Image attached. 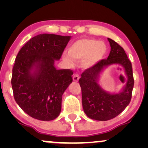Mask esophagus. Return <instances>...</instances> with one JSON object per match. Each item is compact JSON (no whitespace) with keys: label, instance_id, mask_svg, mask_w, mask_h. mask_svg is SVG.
Instances as JSON below:
<instances>
[{"label":"esophagus","instance_id":"1","mask_svg":"<svg viewBox=\"0 0 148 148\" xmlns=\"http://www.w3.org/2000/svg\"><path fill=\"white\" fill-rule=\"evenodd\" d=\"M79 77H80L78 74H75V75H74L73 77V79L74 82H78L79 79Z\"/></svg>","mask_w":148,"mask_h":148}]
</instances>
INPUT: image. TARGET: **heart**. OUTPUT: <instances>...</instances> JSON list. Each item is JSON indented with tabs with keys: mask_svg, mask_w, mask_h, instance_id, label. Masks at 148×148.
<instances>
[{
	"mask_svg": "<svg viewBox=\"0 0 148 148\" xmlns=\"http://www.w3.org/2000/svg\"><path fill=\"white\" fill-rule=\"evenodd\" d=\"M107 51L104 42L94 39L79 40L71 44L69 48V54L62 55L64 61L71 66L74 65L75 60H84L83 65L85 68L94 67L103 59Z\"/></svg>",
	"mask_w": 148,
	"mask_h": 148,
	"instance_id": "heart-1",
	"label": "heart"
}]
</instances>
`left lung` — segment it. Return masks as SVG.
<instances>
[{"label": "left lung", "instance_id": "obj_1", "mask_svg": "<svg viewBox=\"0 0 148 148\" xmlns=\"http://www.w3.org/2000/svg\"><path fill=\"white\" fill-rule=\"evenodd\" d=\"M108 40L110 52L107 59H102L94 67L86 69L79 80L84 112L89 118L101 121L114 118L126 108L130 103L134 86L132 65L124 49L112 39ZM112 64L121 66L127 77L126 84L119 93L107 92L99 84L101 73Z\"/></svg>", "mask_w": 148, "mask_h": 148}]
</instances>
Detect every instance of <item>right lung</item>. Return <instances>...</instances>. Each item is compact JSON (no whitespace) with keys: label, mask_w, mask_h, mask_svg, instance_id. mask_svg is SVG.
<instances>
[{"label":"right lung","mask_w":148,"mask_h":148,"mask_svg":"<svg viewBox=\"0 0 148 148\" xmlns=\"http://www.w3.org/2000/svg\"><path fill=\"white\" fill-rule=\"evenodd\" d=\"M71 36L42 34L31 38L19 50L13 68L14 98L32 118L49 121L61 111L62 96L73 82L70 69H56Z\"/></svg>","instance_id":"1"}]
</instances>
